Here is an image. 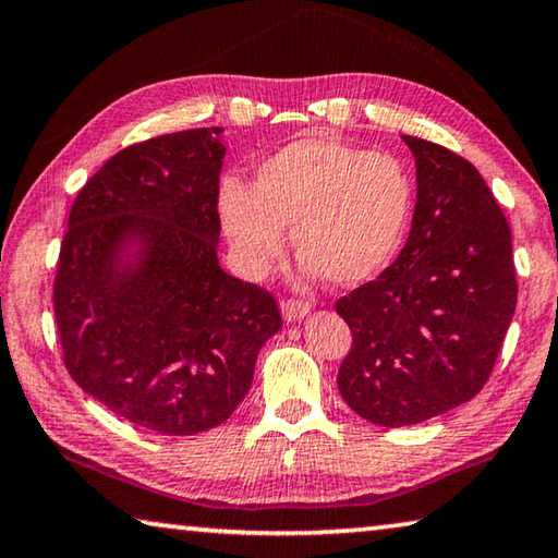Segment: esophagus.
Instances as JSON below:
<instances>
[{
    "mask_svg": "<svg viewBox=\"0 0 558 558\" xmlns=\"http://www.w3.org/2000/svg\"><path fill=\"white\" fill-rule=\"evenodd\" d=\"M280 311H282V317H286V323H295V320H303V317L311 313V305L303 303V300L288 298L280 303Z\"/></svg>",
    "mask_w": 558,
    "mask_h": 558,
    "instance_id": "34e87169",
    "label": "esophagus"
}]
</instances>
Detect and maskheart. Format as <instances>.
I'll return each instance as SVG.
<instances>
[{
    "label": "heart",
    "mask_w": 558,
    "mask_h": 558,
    "mask_svg": "<svg viewBox=\"0 0 558 558\" xmlns=\"http://www.w3.org/2000/svg\"><path fill=\"white\" fill-rule=\"evenodd\" d=\"M412 179L390 154L313 136L282 146L255 171V185H220V220L238 258L263 272L280 258L286 228L305 276L355 288L400 251L412 214Z\"/></svg>",
    "instance_id": "heart-1"
}]
</instances>
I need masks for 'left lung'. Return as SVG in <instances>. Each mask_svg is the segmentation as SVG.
<instances>
[{
	"mask_svg": "<svg viewBox=\"0 0 558 558\" xmlns=\"http://www.w3.org/2000/svg\"><path fill=\"white\" fill-rule=\"evenodd\" d=\"M417 166L410 238L379 278L335 303L352 348L338 387L362 420L407 427L470 402L517 307L511 231L480 171L402 136Z\"/></svg>",
	"mask_w": 558,
	"mask_h": 558,
	"instance_id": "8db88e82",
	"label": "left lung"
}]
</instances>
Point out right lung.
Returning a JSON list of instances; mask_svg holds the SVG:
<instances>
[{
	"instance_id": "obj_1",
	"label": "right lung",
	"mask_w": 558,
	"mask_h": 558,
	"mask_svg": "<svg viewBox=\"0 0 558 558\" xmlns=\"http://www.w3.org/2000/svg\"><path fill=\"white\" fill-rule=\"evenodd\" d=\"M223 129L111 156L69 214L54 278L61 355L117 417L183 437L231 417L282 317L218 265Z\"/></svg>"
}]
</instances>
